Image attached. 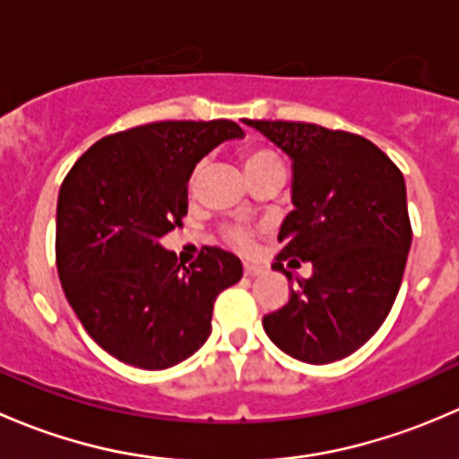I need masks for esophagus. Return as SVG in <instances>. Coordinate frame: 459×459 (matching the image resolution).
I'll return each instance as SVG.
<instances>
[{
	"mask_svg": "<svg viewBox=\"0 0 459 459\" xmlns=\"http://www.w3.org/2000/svg\"><path fill=\"white\" fill-rule=\"evenodd\" d=\"M259 273H264V266H259V264H253V262H244V275L253 277V275H259Z\"/></svg>",
	"mask_w": 459,
	"mask_h": 459,
	"instance_id": "obj_1",
	"label": "esophagus"
}]
</instances>
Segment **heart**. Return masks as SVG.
<instances>
[{
	"instance_id": "1",
	"label": "heart",
	"mask_w": 459,
	"mask_h": 459,
	"mask_svg": "<svg viewBox=\"0 0 459 459\" xmlns=\"http://www.w3.org/2000/svg\"><path fill=\"white\" fill-rule=\"evenodd\" d=\"M244 166H247V173L253 178L255 173L273 169V166H281V160L277 157L275 151H271V148H248V151H244ZM200 175H202V164H197L191 175V186H195ZM224 238L226 242L242 248H247L248 244H251V235H248L244 229H239V226H226Z\"/></svg>"
}]
</instances>
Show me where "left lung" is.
Segmentation results:
<instances>
[{
  "instance_id": "8db88e82",
  "label": "left lung",
  "mask_w": 459,
  "mask_h": 459,
  "mask_svg": "<svg viewBox=\"0 0 459 459\" xmlns=\"http://www.w3.org/2000/svg\"><path fill=\"white\" fill-rule=\"evenodd\" d=\"M293 160V204L273 268L313 264L289 302L262 319L290 358L328 364L355 353L391 311L409 257L402 170L367 137L307 122L244 119ZM299 264V262H298Z\"/></svg>"
}]
</instances>
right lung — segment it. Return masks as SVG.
Instances as JSON below:
<instances>
[{
  "instance_id": "obj_1",
  "label": "right lung",
  "mask_w": 459,
  "mask_h": 459,
  "mask_svg": "<svg viewBox=\"0 0 459 459\" xmlns=\"http://www.w3.org/2000/svg\"><path fill=\"white\" fill-rule=\"evenodd\" d=\"M242 135L230 119L143 124L101 137L64 178L55 233L62 289L88 335L119 362L161 371L211 335L212 304L239 281L242 262L204 247L182 266L160 238L182 226L197 161Z\"/></svg>"
}]
</instances>
